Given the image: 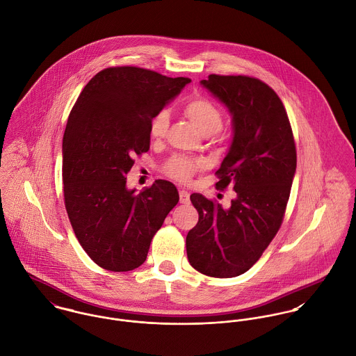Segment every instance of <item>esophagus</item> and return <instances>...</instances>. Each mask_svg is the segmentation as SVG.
<instances>
[{
  "mask_svg": "<svg viewBox=\"0 0 356 356\" xmlns=\"http://www.w3.org/2000/svg\"><path fill=\"white\" fill-rule=\"evenodd\" d=\"M179 195H180V202L181 204H188L190 202V194L186 190H180Z\"/></svg>",
  "mask_w": 356,
  "mask_h": 356,
  "instance_id": "34e87169",
  "label": "esophagus"
}]
</instances>
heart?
<instances>
[{"label":"heart","mask_w":356,"mask_h":356,"mask_svg":"<svg viewBox=\"0 0 356 356\" xmlns=\"http://www.w3.org/2000/svg\"><path fill=\"white\" fill-rule=\"evenodd\" d=\"M184 115L204 136H212L222 128V111L207 97H194L183 106ZM169 127V113L162 110L154 115L149 124V136L152 140H159L165 136ZM200 162H194L184 156H173L165 166V172L179 180L188 181L191 176L200 169Z\"/></svg>","instance_id":"b5f03b06"}]
</instances>
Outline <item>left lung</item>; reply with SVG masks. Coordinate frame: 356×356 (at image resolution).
Segmentation results:
<instances>
[{
    "label": "left lung",
    "mask_w": 356,
    "mask_h": 356,
    "mask_svg": "<svg viewBox=\"0 0 356 356\" xmlns=\"http://www.w3.org/2000/svg\"><path fill=\"white\" fill-rule=\"evenodd\" d=\"M201 85L232 117V140L216 175V187L236 193L229 208L194 193L200 213L186 238L190 264L208 277L246 273L277 235L296 173V145L284 104L263 81L216 75Z\"/></svg>",
    "instance_id": "left-lung-1"
}]
</instances>
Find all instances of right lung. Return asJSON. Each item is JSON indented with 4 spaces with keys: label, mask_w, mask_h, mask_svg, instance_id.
<instances>
[{
    "label": "right lung",
    "mask_w": 356,
    "mask_h": 356,
    "mask_svg": "<svg viewBox=\"0 0 356 356\" xmlns=\"http://www.w3.org/2000/svg\"><path fill=\"white\" fill-rule=\"evenodd\" d=\"M190 82L110 67L85 85L72 107L62 147L65 205L81 246L104 270L140 267L152 236L179 202L168 180L136 193L128 190L125 176L132 158L149 149L154 115Z\"/></svg>",
    "instance_id": "1"
}]
</instances>
